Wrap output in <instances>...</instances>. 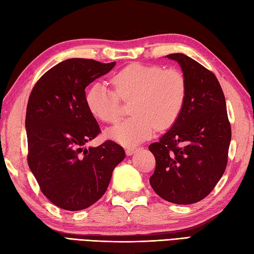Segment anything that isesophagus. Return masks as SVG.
Instances as JSON below:
<instances>
[{"instance_id":"34e87169","label":"esophagus","mask_w":254,"mask_h":254,"mask_svg":"<svg viewBox=\"0 0 254 254\" xmlns=\"http://www.w3.org/2000/svg\"><path fill=\"white\" fill-rule=\"evenodd\" d=\"M136 151V147L135 146H131V147H127V150H126V152H127V155H132V154Z\"/></svg>"}]
</instances>
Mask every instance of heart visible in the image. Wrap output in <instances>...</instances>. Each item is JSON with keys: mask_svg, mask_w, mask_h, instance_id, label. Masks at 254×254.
<instances>
[{"mask_svg": "<svg viewBox=\"0 0 254 254\" xmlns=\"http://www.w3.org/2000/svg\"><path fill=\"white\" fill-rule=\"evenodd\" d=\"M115 90L96 82L86 96L88 109L106 123H117L121 117V100L132 99L133 117L109 131L113 140L134 145L150 138L156 127L164 130L180 117L186 100L187 84L182 71L158 64H131L110 78Z\"/></svg>", "mask_w": 254, "mask_h": 254, "instance_id": "obj_1", "label": "heart"}]
</instances>
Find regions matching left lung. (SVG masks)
<instances>
[{
  "label": "left lung",
  "mask_w": 254,
  "mask_h": 254,
  "mask_svg": "<svg viewBox=\"0 0 254 254\" xmlns=\"http://www.w3.org/2000/svg\"><path fill=\"white\" fill-rule=\"evenodd\" d=\"M166 57L181 64L187 93L171 130L148 146L156 162L150 184L163 199L190 205L209 195L225 173L231 127L213 72L184 54Z\"/></svg>",
  "instance_id": "left-lung-1"
}]
</instances>
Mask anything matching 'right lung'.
I'll return each instance as SVG.
<instances>
[{
	"label": "right lung",
	"mask_w": 254,
	"mask_h": 254,
	"mask_svg": "<svg viewBox=\"0 0 254 254\" xmlns=\"http://www.w3.org/2000/svg\"><path fill=\"white\" fill-rule=\"evenodd\" d=\"M114 64L67 59L45 72L29 96L27 163L42 192L62 209L82 210L100 199L126 157L123 147L110 140L84 148L101 132L84 89Z\"/></svg>",
	"instance_id": "right-lung-1"
}]
</instances>
